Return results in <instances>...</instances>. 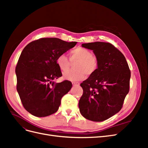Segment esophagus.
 <instances>
[{
  "instance_id": "obj_1",
  "label": "esophagus",
  "mask_w": 148,
  "mask_h": 148,
  "mask_svg": "<svg viewBox=\"0 0 148 148\" xmlns=\"http://www.w3.org/2000/svg\"><path fill=\"white\" fill-rule=\"evenodd\" d=\"M72 84H73V86H79V83L78 82H73Z\"/></svg>"
}]
</instances>
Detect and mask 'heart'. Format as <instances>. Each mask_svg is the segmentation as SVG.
I'll use <instances>...</instances> for the list:
<instances>
[{"label": "heart", "instance_id": "b5f03b06", "mask_svg": "<svg viewBox=\"0 0 148 148\" xmlns=\"http://www.w3.org/2000/svg\"><path fill=\"white\" fill-rule=\"evenodd\" d=\"M70 60L65 54L57 57L56 63L62 73L68 71L70 68L71 62L77 61L74 65L75 70L69 71L64 75V78L71 82L79 81L84 78V75L90 76L95 73L98 68V60L92 55L91 51L86 48L78 47L71 51Z\"/></svg>", "mask_w": 148, "mask_h": 148}]
</instances>
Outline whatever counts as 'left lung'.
<instances>
[{
    "instance_id": "8db88e82",
    "label": "left lung",
    "mask_w": 148,
    "mask_h": 148,
    "mask_svg": "<svg viewBox=\"0 0 148 148\" xmlns=\"http://www.w3.org/2000/svg\"><path fill=\"white\" fill-rule=\"evenodd\" d=\"M92 50L98 60L96 72L81 83L83 94L79 112L94 122L109 119L121 110L129 92L131 72L123 53L109 42L82 44Z\"/></svg>"
}]
</instances>
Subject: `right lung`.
Segmentation results:
<instances>
[{
  "label": "right lung",
  "instance_id": "obj_1",
  "mask_svg": "<svg viewBox=\"0 0 148 148\" xmlns=\"http://www.w3.org/2000/svg\"><path fill=\"white\" fill-rule=\"evenodd\" d=\"M77 43L56 38H41L23 49L15 69L16 89L24 108L31 114L44 117L59 109L62 97L72 84L68 80L53 82L62 76L56 59Z\"/></svg>",
  "mask_w": 148,
  "mask_h": 148
}]
</instances>
